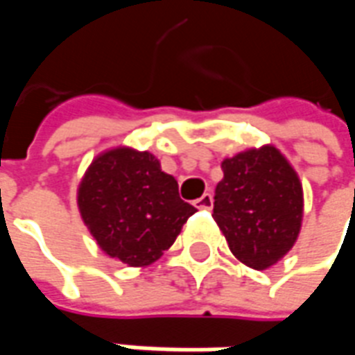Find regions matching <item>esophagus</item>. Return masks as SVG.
I'll return each mask as SVG.
<instances>
[{
  "instance_id": "1",
  "label": "esophagus",
  "mask_w": 355,
  "mask_h": 355,
  "mask_svg": "<svg viewBox=\"0 0 355 355\" xmlns=\"http://www.w3.org/2000/svg\"><path fill=\"white\" fill-rule=\"evenodd\" d=\"M193 205H196L198 209H211V207H213L211 193H203L201 198L193 201Z\"/></svg>"
}]
</instances>
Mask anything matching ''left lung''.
<instances>
[{
  "mask_svg": "<svg viewBox=\"0 0 355 355\" xmlns=\"http://www.w3.org/2000/svg\"><path fill=\"white\" fill-rule=\"evenodd\" d=\"M213 219L241 263L265 270L293 249L302 223V184L272 146L247 150L221 164Z\"/></svg>",
  "mask_w": 355,
  "mask_h": 355,
  "instance_id": "1",
  "label": "left lung"
}]
</instances>
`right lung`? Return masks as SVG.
Instances as JSON below:
<instances>
[{
	"label": "right lung",
	"instance_id": "add662e5",
	"mask_svg": "<svg viewBox=\"0 0 355 355\" xmlns=\"http://www.w3.org/2000/svg\"><path fill=\"white\" fill-rule=\"evenodd\" d=\"M78 209L108 257L146 266L168 251L198 211L150 152L114 148L96 157L78 185Z\"/></svg>",
	"mask_w": 355,
	"mask_h": 355
}]
</instances>
